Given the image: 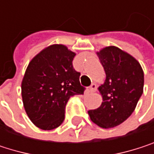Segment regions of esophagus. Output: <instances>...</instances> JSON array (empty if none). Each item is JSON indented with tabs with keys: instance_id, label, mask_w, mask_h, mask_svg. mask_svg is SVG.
<instances>
[{
	"instance_id": "34e87169",
	"label": "esophagus",
	"mask_w": 154,
	"mask_h": 154,
	"mask_svg": "<svg viewBox=\"0 0 154 154\" xmlns=\"http://www.w3.org/2000/svg\"><path fill=\"white\" fill-rule=\"evenodd\" d=\"M95 90H96V85H95L94 83H93V84L89 86V92L93 93V92H94Z\"/></svg>"
}]
</instances>
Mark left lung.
<instances>
[{
  "mask_svg": "<svg viewBox=\"0 0 154 154\" xmlns=\"http://www.w3.org/2000/svg\"><path fill=\"white\" fill-rule=\"evenodd\" d=\"M97 56L106 74L98 88L103 103L88 114L100 128H110L124 122L135 110L143 92V71L133 56L116 46L102 49Z\"/></svg>",
  "mask_w": 154,
  "mask_h": 154,
  "instance_id": "8db88e82",
  "label": "left lung"
}]
</instances>
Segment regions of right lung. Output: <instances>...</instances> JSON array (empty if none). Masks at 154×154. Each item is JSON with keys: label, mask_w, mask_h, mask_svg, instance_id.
Here are the masks:
<instances>
[{"label": "right lung", "mask_w": 154, "mask_h": 154, "mask_svg": "<svg viewBox=\"0 0 154 154\" xmlns=\"http://www.w3.org/2000/svg\"><path fill=\"white\" fill-rule=\"evenodd\" d=\"M75 56L67 46L52 45L36 54L26 68L21 83L23 104L30 120L43 130L58 128L69 99L84 94L80 73L72 65Z\"/></svg>", "instance_id": "add662e5"}]
</instances>
